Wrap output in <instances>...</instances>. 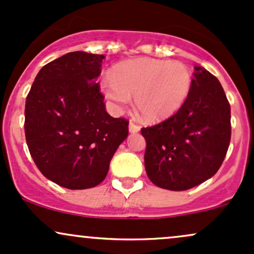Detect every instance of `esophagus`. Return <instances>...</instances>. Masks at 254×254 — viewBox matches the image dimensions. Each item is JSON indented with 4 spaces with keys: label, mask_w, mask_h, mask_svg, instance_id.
Instances as JSON below:
<instances>
[{
    "label": "esophagus",
    "mask_w": 254,
    "mask_h": 254,
    "mask_svg": "<svg viewBox=\"0 0 254 254\" xmlns=\"http://www.w3.org/2000/svg\"><path fill=\"white\" fill-rule=\"evenodd\" d=\"M139 130H141V127H139L138 125H136L135 123H132V122H130V124H129V132L130 133H136V132H138Z\"/></svg>",
    "instance_id": "esophagus-1"
}]
</instances>
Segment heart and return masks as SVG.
<instances>
[{"label": "heart", "instance_id": "heart-1", "mask_svg": "<svg viewBox=\"0 0 254 254\" xmlns=\"http://www.w3.org/2000/svg\"><path fill=\"white\" fill-rule=\"evenodd\" d=\"M192 76L185 64L137 57L116 64L100 89L113 109L123 111L133 95V106L148 123L172 117L188 101Z\"/></svg>", "mask_w": 254, "mask_h": 254}]
</instances>
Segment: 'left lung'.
<instances>
[{"mask_svg": "<svg viewBox=\"0 0 254 254\" xmlns=\"http://www.w3.org/2000/svg\"><path fill=\"white\" fill-rule=\"evenodd\" d=\"M230 132V106L220 81L196 65L185 105L167 121L141 130L148 178L171 191L210 179L222 165Z\"/></svg>", "mask_w": 254, "mask_h": 254, "instance_id": "8db88e82", "label": "left lung"}]
</instances>
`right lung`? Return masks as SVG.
<instances>
[{
  "label": "right lung",
  "instance_id": "add662e5",
  "mask_svg": "<svg viewBox=\"0 0 254 254\" xmlns=\"http://www.w3.org/2000/svg\"><path fill=\"white\" fill-rule=\"evenodd\" d=\"M104 55L74 51L40 69L26 99L25 135L34 164L57 185L94 188L127 137V121L105 110L97 78Z\"/></svg>",
  "mask_w": 254,
  "mask_h": 254
}]
</instances>
